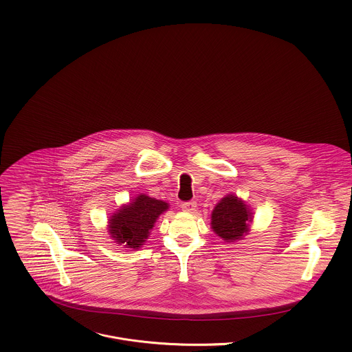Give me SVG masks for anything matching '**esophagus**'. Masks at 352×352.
Masks as SVG:
<instances>
[{"mask_svg":"<svg viewBox=\"0 0 352 352\" xmlns=\"http://www.w3.org/2000/svg\"><path fill=\"white\" fill-rule=\"evenodd\" d=\"M182 208H183V211L192 212V211H195V208H197V201H184V203H182Z\"/></svg>","mask_w":352,"mask_h":352,"instance_id":"1","label":"esophagus"}]
</instances>
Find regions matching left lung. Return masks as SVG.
<instances>
[{"label":"left lung","instance_id":"left-lung-1","mask_svg":"<svg viewBox=\"0 0 352 352\" xmlns=\"http://www.w3.org/2000/svg\"><path fill=\"white\" fill-rule=\"evenodd\" d=\"M251 211L237 197L228 195L219 201L211 214V228L226 241L240 240L250 230Z\"/></svg>","mask_w":352,"mask_h":352}]
</instances>
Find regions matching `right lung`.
<instances>
[{"label": "right lung", "instance_id": "obj_1", "mask_svg": "<svg viewBox=\"0 0 352 352\" xmlns=\"http://www.w3.org/2000/svg\"><path fill=\"white\" fill-rule=\"evenodd\" d=\"M168 208V203L140 195L122 207L109 219L111 237L126 248L138 250L146 241L155 219Z\"/></svg>", "mask_w": 352, "mask_h": 352}]
</instances>
